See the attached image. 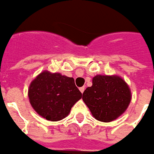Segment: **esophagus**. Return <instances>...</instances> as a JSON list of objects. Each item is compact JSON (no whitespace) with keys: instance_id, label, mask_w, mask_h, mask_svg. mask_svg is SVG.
I'll return each mask as SVG.
<instances>
[{"instance_id":"1","label":"esophagus","mask_w":154,"mask_h":154,"mask_svg":"<svg viewBox=\"0 0 154 154\" xmlns=\"http://www.w3.org/2000/svg\"><path fill=\"white\" fill-rule=\"evenodd\" d=\"M79 90H80V92H82V93H83V92H84V91H85V88H84V87H82V88H79Z\"/></svg>"}]
</instances>
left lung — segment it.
<instances>
[{
	"instance_id": "left-lung-1",
	"label": "left lung",
	"mask_w": 154,
	"mask_h": 154,
	"mask_svg": "<svg viewBox=\"0 0 154 154\" xmlns=\"http://www.w3.org/2000/svg\"><path fill=\"white\" fill-rule=\"evenodd\" d=\"M131 99L129 86L118 75H96L92 87L82 94L93 118L103 122H112L124 113Z\"/></svg>"
}]
</instances>
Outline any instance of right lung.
I'll return each mask as SVG.
<instances>
[{
  "label": "right lung",
  "mask_w": 154,
  "mask_h": 154,
  "mask_svg": "<svg viewBox=\"0 0 154 154\" xmlns=\"http://www.w3.org/2000/svg\"><path fill=\"white\" fill-rule=\"evenodd\" d=\"M30 103L41 117L57 122L69 114L72 107L82 98L73 77L45 70L30 83Z\"/></svg>",
  "instance_id": "obj_1"
}]
</instances>
